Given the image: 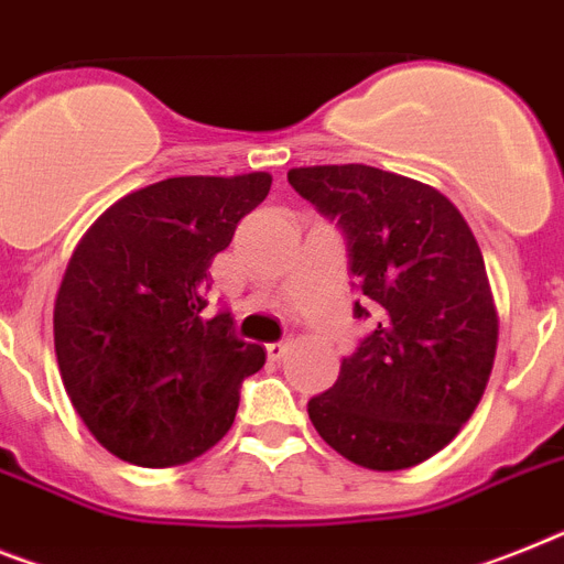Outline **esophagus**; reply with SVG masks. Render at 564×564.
Segmentation results:
<instances>
[{
    "instance_id": "obj_1",
    "label": "esophagus",
    "mask_w": 564,
    "mask_h": 564,
    "mask_svg": "<svg viewBox=\"0 0 564 564\" xmlns=\"http://www.w3.org/2000/svg\"><path fill=\"white\" fill-rule=\"evenodd\" d=\"M291 345H293L291 339L271 341V345H268V359H271V362H279V359H282V356H285L288 350H291Z\"/></svg>"
}]
</instances>
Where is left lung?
<instances>
[{
    "mask_svg": "<svg viewBox=\"0 0 564 564\" xmlns=\"http://www.w3.org/2000/svg\"><path fill=\"white\" fill-rule=\"evenodd\" d=\"M288 182L350 245V273L377 302V330L307 402L316 433L368 470L440 454L488 388L499 314L482 250L454 202L370 165L291 167ZM356 316H368L356 302Z\"/></svg>",
    "mask_w": 564,
    "mask_h": 564,
    "instance_id": "left-lung-1",
    "label": "left lung"
}]
</instances>
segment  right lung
Wrapping results in <instances>:
<instances>
[{"mask_svg": "<svg viewBox=\"0 0 564 564\" xmlns=\"http://www.w3.org/2000/svg\"><path fill=\"white\" fill-rule=\"evenodd\" d=\"M271 173L173 176L113 202L67 259L53 302L62 384L94 440L142 468H176L223 440L262 345L202 316L210 262Z\"/></svg>", "mask_w": 564, "mask_h": 564, "instance_id": "1", "label": "right lung"}]
</instances>
